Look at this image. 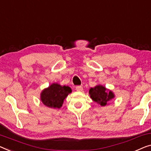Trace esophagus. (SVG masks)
Instances as JSON below:
<instances>
[{"mask_svg":"<svg viewBox=\"0 0 151 151\" xmlns=\"http://www.w3.org/2000/svg\"><path fill=\"white\" fill-rule=\"evenodd\" d=\"M76 90L77 91H82L83 89V87L81 86H76Z\"/></svg>","mask_w":151,"mask_h":151,"instance_id":"esophagus-1","label":"esophagus"}]
</instances>
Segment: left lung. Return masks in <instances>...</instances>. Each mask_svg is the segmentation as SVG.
<instances>
[{
  "label": "left lung",
  "mask_w": 151,
  "mask_h": 151,
  "mask_svg": "<svg viewBox=\"0 0 151 151\" xmlns=\"http://www.w3.org/2000/svg\"><path fill=\"white\" fill-rule=\"evenodd\" d=\"M90 98L93 102L100 104L102 106L108 104L114 98V94L111 90L106 88L102 85H98L93 88H90L89 91Z\"/></svg>",
  "instance_id": "left-lung-1"
}]
</instances>
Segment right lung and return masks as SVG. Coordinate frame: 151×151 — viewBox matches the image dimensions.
Returning a JSON list of instances; mask_svg holds the SVG:
<instances>
[{
    "label": "right lung",
    "instance_id": "1",
    "mask_svg": "<svg viewBox=\"0 0 151 151\" xmlns=\"http://www.w3.org/2000/svg\"><path fill=\"white\" fill-rule=\"evenodd\" d=\"M72 92L68 86H62L58 83H52L40 93V100L45 106L51 109H60L64 100Z\"/></svg>",
    "mask_w": 151,
    "mask_h": 151
}]
</instances>
